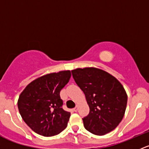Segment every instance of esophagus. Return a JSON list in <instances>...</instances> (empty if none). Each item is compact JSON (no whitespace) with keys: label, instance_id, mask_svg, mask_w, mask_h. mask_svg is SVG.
<instances>
[{"label":"esophagus","instance_id":"esophagus-1","mask_svg":"<svg viewBox=\"0 0 149 149\" xmlns=\"http://www.w3.org/2000/svg\"><path fill=\"white\" fill-rule=\"evenodd\" d=\"M77 110H78V107L76 106V107L73 108V111H75V112H77Z\"/></svg>","mask_w":149,"mask_h":149}]
</instances>
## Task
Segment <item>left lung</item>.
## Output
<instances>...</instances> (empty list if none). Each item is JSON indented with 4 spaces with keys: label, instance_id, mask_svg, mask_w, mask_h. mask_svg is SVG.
I'll list each match as a JSON object with an SVG mask.
<instances>
[{
    "label": "left lung",
    "instance_id": "left-lung-1",
    "mask_svg": "<svg viewBox=\"0 0 149 149\" xmlns=\"http://www.w3.org/2000/svg\"><path fill=\"white\" fill-rule=\"evenodd\" d=\"M71 72L90 109L83 118L85 128L97 136L113 130L123 120L127 106V96L123 85L113 76L96 68H77Z\"/></svg>",
    "mask_w": 149,
    "mask_h": 149
}]
</instances>
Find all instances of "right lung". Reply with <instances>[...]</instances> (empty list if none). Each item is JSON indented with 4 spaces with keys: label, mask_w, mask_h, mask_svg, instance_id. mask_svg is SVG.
I'll return each instance as SVG.
<instances>
[{
    "label": "right lung",
    "mask_w": 149,
    "mask_h": 149,
    "mask_svg": "<svg viewBox=\"0 0 149 149\" xmlns=\"http://www.w3.org/2000/svg\"><path fill=\"white\" fill-rule=\"evenodd\" d=\"M70 76V70L45 75L28 84L21 93L18 100L19 113L37 134L53 136L67 127L70 112L63 109L60 92Z\"/></svg>",
    "instance_id": "add662e5"
}]
</instances>
